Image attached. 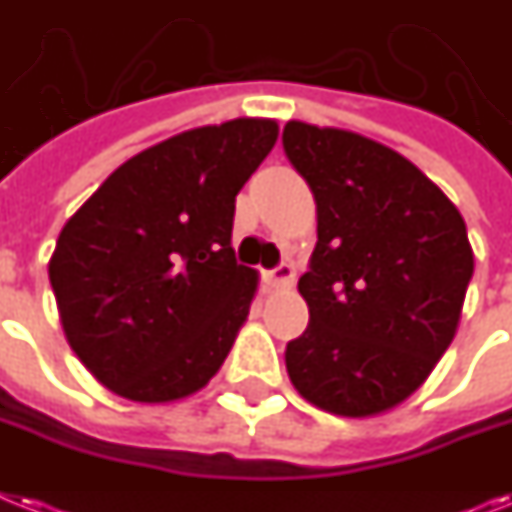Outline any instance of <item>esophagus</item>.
Listing matches in <instances>:
<instances>
[{
    "mask_svg": "<svg viewBox=\"0 0 512 512\" xmlns=\"http://www.w3.org/2000/svg\"><path fill=\"white\" fill-rule=\"evenodd\" d=\"M268 284L276 289V292H281V289H292L294 286V268L292 265H278L276 270H270L268 273Z\"/></svg>",
    "mask_w": 512,
    "mask_h": 512,
    "instance_id": "esophagus-1",
    "label": "esophagus"
}]
</instances>
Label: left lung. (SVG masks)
Wrapping results in <instances>:
<instances>
[{
  "mask_svg": "<svg viewBox=\"0 0 512 512\" xmlns=\"http://www.w3.org/2000/svg\"><path fill=\"white\" fill-rule=\"evenodd\" d=\"M284 152L318 213L299 278L310 323L286 371L310 405L373 418L421 389L455 339L473 276L465 220L407 157L355 131L289 120Z\"/></svg>",
  "mask_w": 512,
  "mask_h": 512,
  "instance_id": "left-lung-1",
  "label": "left lung"
}]
</instances>
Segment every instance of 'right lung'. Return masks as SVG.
I'll return each instance as SVG.
<instances>
[{"instance_id":"obj_1","label":"right lung","mask_w":512,"mask_h":512,"mask_svg":"<svg viewBox=\"0 0 512 512\" xmlns=\"http://www.w3.org/2000/svg\"><path fill=\"white\" fill-rule=\"evenodd\" d=\"M278 139L270 118L181 131L126 160L62 226L49 281L70 350L141 405L210 384L257 292L231 247L236 194Z\"/></svg>"}]
</instances>
